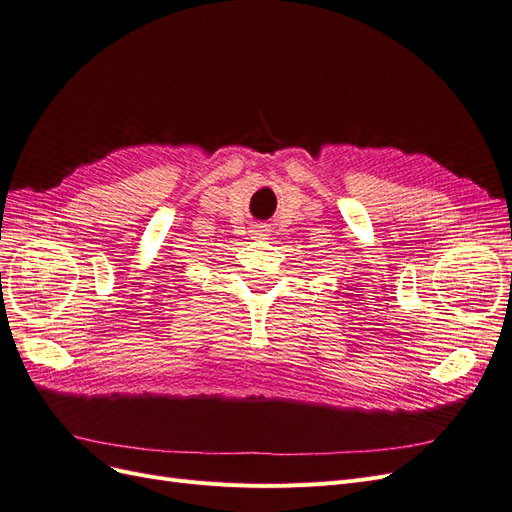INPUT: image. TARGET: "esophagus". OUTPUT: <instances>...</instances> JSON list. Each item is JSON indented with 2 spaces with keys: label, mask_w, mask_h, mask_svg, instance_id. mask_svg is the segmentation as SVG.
Here are the masks:
<instances>
[{
  "label": "esophagus",
  "mask_w": 512,
  "mask_h": 512,
  "mask_svg": "<svg viewBox=\"0 0 512 512\" xmlns=\"http://www.w3.org/2000/svg\"><path fill=\"white\" fill-rule=\"evenodd\" d=\"M252 235H254L256 239H267V229H264V227H256Z\"/></svg>",
  "instance_id": "34e87169"
}]
</instances>
